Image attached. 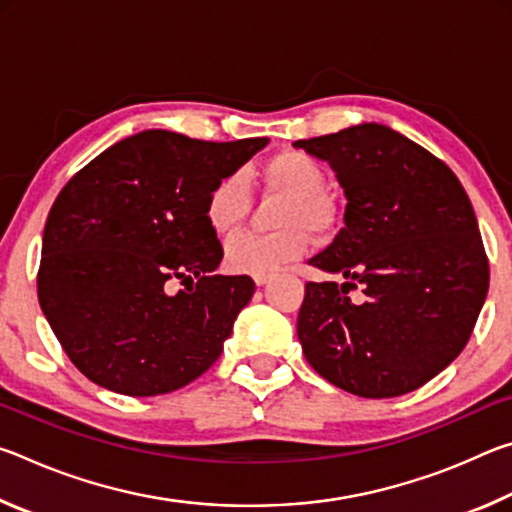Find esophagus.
<instances>
[{"label": "esophagus", "mask_w": 512, "mask_h": 512, "mask_svg": "<svg viewBox=\"0 0 512 512\" xmlns=\"http://www.w3.org/2000/svg\"><path fill=\"white\" fill-rule=\"evenodd\" d=\"M271 277H273V275H255V277H253V280H255V284H257V287H264V284H266V282H271Z\"/></svg>", "instance_id": "1"}]
</instances>
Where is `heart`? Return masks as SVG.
Here are the masks:
<instances>
[{
	"label": "heart",
	"instance_id": "obj_1",
	"mask_svg": "<svg viewBox=\"0 0 512 512\" xmlns=\"http://www.w3.org/2000/svg\"><path fill=\"white\" fill-rule=\"evenodd\" d=\"M266 192L282 196L275 210L273 235L232 237L223 248V266L235 275H271L296 262L309 248V230L323 235L334 223L327 194V171L314 155L287 149L268 158L259 169ZM250 198L239 173H225L205 196V223L214 235H230L248 214Z\"/></svg>",
	"mask_w": 512,
	"mask_h": 512
}]
</instances>
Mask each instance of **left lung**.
Wrapping results in <instances>:
<instances>
[{"label": "left lung", "instance_id": "obj_1", "mask_svg": "<svg viewBox=\"0 0 512 512\" xmlns=\"http://www.w3.org/2000/svg\"><path fill=\"white\" fill-rule=\"evenodd\" d=\"M327 160L345 225L309 264L345 282H307L298 339L320 377L352 395L411 393L470 341L490 282L479 225L443 160L381 124L298 140ZM362 287L363 303L349 291Z\"/></svg>", "mask_w": 512, "mask_h": 512}]
</instances>
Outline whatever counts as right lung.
<instances>
[{
	"instance_id": "add662e5",
	"label": "right lung",
	"mask_w": 512,
	"mask_h": 512,
	"mask_svg": "<svg viewBox=\"0 0 512 512\" xmlns=\"http://www.w3.org/2000/svg\"><path fill=\"white\" fill-rule=\"evenodd\" d=\"M266 144L142 131L60 189L42 235L38 300L69 361L94 384L162 395L221 357L255 282L214 275L223 248L205 223V196ZM176 279L186 289L171 297Z\"/></svg>"
}]
</instances>
